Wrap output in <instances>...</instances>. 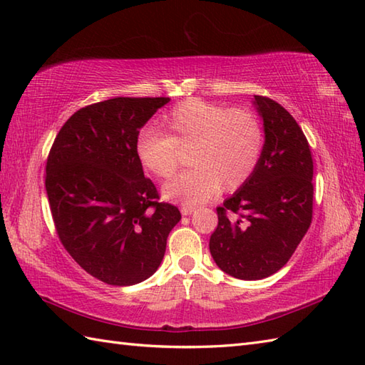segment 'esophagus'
<instances>
[{
  "instance_id": "esophagus-1",
  "label": "esophagus",
  "mask_w": 365,
  "mask_h": 365,
  "mask_svg": "<svg viewBox=\"0 0 365 365\" xmlns=\"http://www.w3.org/2000/svg\"><path fill=\"white\" fill-rule=\"evenodd\" d=\"M180 212H182V215L188 216V215H191L192 212H196V207H192V205H182V207H180Z\"/></svg>"
}]
</instances>
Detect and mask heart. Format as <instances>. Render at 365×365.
Instances as JSON below:
<instances>
[{"instance_id": "1", "label": "heart", "mask_w": 365, "mask_h": 365, "mask_svg": "<svg viewBox=\"0 0 365 365\" xmlns=\"http://www.w3.org/2000/svg\"><path fill=\"white\" fill-rule=\"evenodd\" d=\"M161 130L144 127L135 153L147 173L169 178L188 153L187 173L163 187V195L183 205H196L224 191H235L254 174L265 145L260 119L246 108H232L188 98L165 113Z\"/></svg>"}]
</instances>
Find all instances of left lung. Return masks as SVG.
Returning a JSON list of instances; mask_svg holds the SVG:
<instances>
[{
    "instance_id": "1",
    "label": "left lung",
    "mask_w": 365,
    "mask_h": 365,
    "mask_svg": "<svg viewBox=\"0 0 365 365\" xmlns=\"http://www.w3.org/2000/svg\"><path fill=\"white\" fill-rule=\"evenodd\" d=\"M265 145L254 174L218 212L210 254L224 273L257 281L281 269L312 222L314 161L292 114L254 96Z\"/></svg>"
}]
</instances>
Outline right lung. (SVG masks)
<instances>
[{"label": "right lung", "instance_id": "right-lung-1", "mask_svg": "<svg viewBox=\"0 0 365 365\" xmlns=\"http://www.w3.org/2000/svg\"><path fill=\"white\" fill-rule=\"evenodd\" d=\"M168 97H115L76 111L46 158L45 190L61 243L110 285L145 281L165 257L178 208L158 202L135 141Z\"/></svg>", "mask_w": 365, "mask_h": 365}]
</instances>
